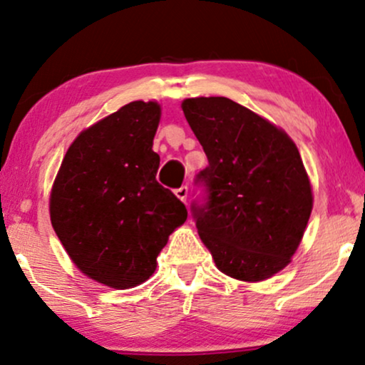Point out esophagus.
<instances>
[{
    "instance_id": "obj_1",
    "label": "esophagus",
    "mask_w": 365,
    "mask_h": 365,
    "mask_svg": "<svg viewBox=\"0 0 365 365\" xmlns=\"http://www.w3.org/2000/svg\"><path fill=\"white\" fill-rule=\"evenodd\" d=\"M175 195H177L182 202H187V197H188V187H187V185H183V187L177 188V190H175Z\"/></svg>"
}]
</instances>
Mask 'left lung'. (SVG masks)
<instances>
[{"mask_svg": "<svg viewBox=\"0 0 365 365\" xmlns=\"http://www.w3.org/2000/svg\"><path fill=\"white\" fill-rule=\"evenodd\" d=\"M209 167L192 204L202 242L224 274L271 278L288 264L310 219L313 195L297 145L283 129L227 98L182 103Z\"/></svg>", "mask_w": 365, "mask_h": 365, "instance_id": "1", "label": "left lung"}]
</instances>
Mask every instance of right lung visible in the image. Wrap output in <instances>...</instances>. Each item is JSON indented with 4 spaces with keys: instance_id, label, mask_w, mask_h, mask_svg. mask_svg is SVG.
Masks as SVG:
<instances>
[{
    "instance_id": "1",
    "label": "right lung",
    "mask_w": 365,
    "mask_h": 365,
    "mask_svg": "<svg viewBox=\"0 0 365 365\" xmlns=\"http://www.w3.org/2000/svg\"><path fill=\"white\" fill-rule=\"evenodd\" d=\"M161 109L135 101L82 131L50 193V220L79 269L109 288L145 283L168 236L187 220L183 202L156 182Z\"/></svg>"
}]
</instances>
